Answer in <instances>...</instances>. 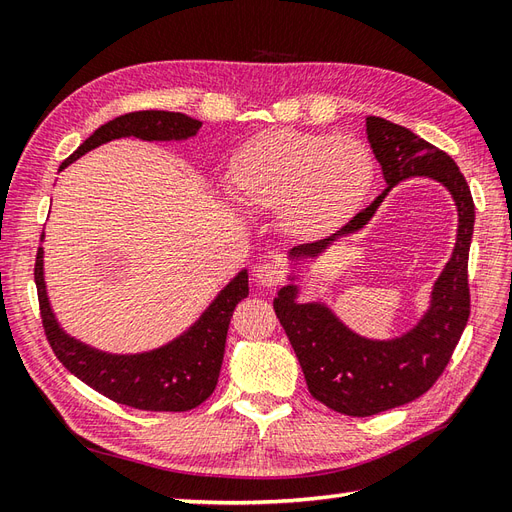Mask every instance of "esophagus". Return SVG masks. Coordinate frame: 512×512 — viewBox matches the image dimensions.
Segmentation results:
<instances>
[{
	"label": "esophagus",
	"instance_id": "1",
	"mask_svg": "<svg viewBox=\"0 0 512 512\" xmlns=\"http://www.w3.org/2000/svg\"><path fill=\"white\" fill-rule=\"evenodd\" d=\"M285 279V272L279 264H270V261H266V264H259L257 268V281L261 285H268V287H277L281 285Z\"/></svg>",
	"mask_w": 512,
	"mask_h": 512
}]
</instances>
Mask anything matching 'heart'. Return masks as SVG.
I'll return each mask as SVG.
<instances>
[{
  "label": "heart",
  "mask_w": 512,
  "mask_h": 512,
  "mask_svg": "<svg viewBox=\"0 0 512 512\" xmlns=\"http://www.w3.org/2000/svg\"><path fill=\"white\" fill-rule=\"evenodd\" d=\"M376 175L363 140L268 129L246 140L227 168V192L244 209L277 212L285 233L320 240L355 216Z\"/></svg>",
  "instance_id": "1"
}]
</instances>
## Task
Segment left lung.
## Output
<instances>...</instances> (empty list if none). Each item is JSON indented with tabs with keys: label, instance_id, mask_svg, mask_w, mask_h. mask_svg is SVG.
<instances>
[{
	"label": "left lung",
	"instance_id": "obj_1",
	"mask_svg": "<svg viewBox=\"0 0 512 512\" xmlns=\"http://www.w3.org/2000/svg\"><path fill=\"white\" fill-rule=\"evenodd\" d=\"M365 127L387 188L329 238L292 248V257H318L339 235L359 231L387 192L409 177L437 179L450 190L458 209V235L448 266L432 290L428 313L413 331L391 342L355 335L324 305H298L294 285L281 287L274 298V313L296 352L309 393L329 409L352 417L413 402L437 383L450 363L471 309L467 261L476 220L467 181L448 153L381 116H368Z\"/></svg>",
	"mask_w": 512,
	"mask_h": 512
}]
</instances>
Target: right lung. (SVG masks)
<instances>
[{
	"label": "right lung",
	"mask_w": 512,
	"mask_h": 512,
	"mask_svg": "<svg viewBox=\"0 0 512 512\" xmlns=\"http://www.w3.org/2000/svg\"><path fill=\"white\" fill-rule=\"evenodd\" d=\"M199 127L201 121L164 110H140L116 116L86 138L80 149L62 162L60 170L103 142L125 136L142 140H186ZM34 281L47 342L64 368L114 402L140 411L166 413L190 411L212 396L225 355L233 309L248 296V274L242 270L207 307L199 322H194L192 329L175 342L144 355H108L77 342L58 326L45 292L43 246H38L36 253Z\"/></svg>",
	"instance_id": "add662e5"
}]
</instances>
